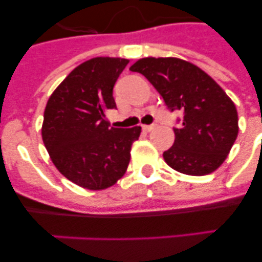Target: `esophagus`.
<instances>
[{
    "label": "esophagus",
    "instance_id": "34e87169",
    "mask_svg": "<svg viewBox=\"0 0 262 262\" xmlns=\"http://www.w3.org/2000/svg\"><path fill=\"white\" fill-rule=\"evenodd\" d=\"M155 128V126L154 124H149V126H147V124H144V126H143V129H144V131H147V133H149V131H152V129Z\"/></svg>",
    "mask_w": 262,
    "mask_h": 262
}]
</instances>
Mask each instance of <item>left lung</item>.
Masks as SVG:
<instances>
[{"label":"left lung","mask_w":262,"mask_h":262,"mask_svg":"<svg viewBox=\"0 0 262 262\" xmlns=\"http://www.w3.org/2000/svg\"><path fill=\"white\" fill-rule=\"evenodd\" d=\"M129 71L142 73L169 110L184 111L174 143L163 154L165 163L187 176L215 172L239 134L232 99L200 67L178 57H143Z\"/></svg>","instance_id":"1"}]
</instances>
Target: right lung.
I'll return each instance as SVG.
<instances>
[{"label": "right lung", "mask_w": 262, "mask_h": 262, "mask_svg": "<svg viewBox=\"0 0 262 262\" xmlns=\"http://www.w3.org/2000/svg\"><path fill=\"white\" fill-rule=\"evenodd\" d=\"M129 60H86L53 90L45 108L41 139L53 165L88 190H103L123 177L131 145L142 127L115 128L106 111L115 108L113 88Z\"/></svg>", "instance_id": "right-lung-1"}]
</instances>
